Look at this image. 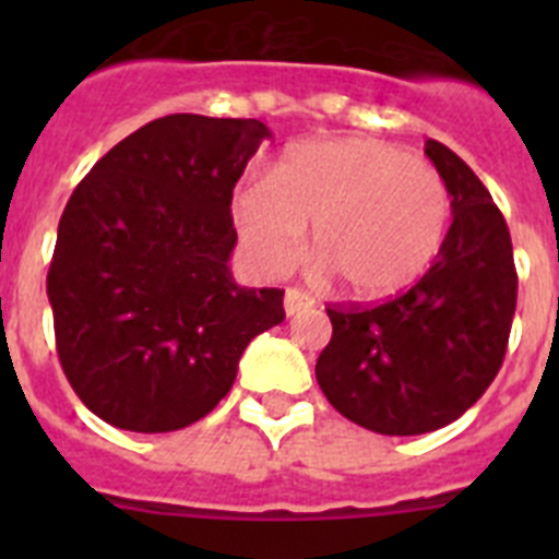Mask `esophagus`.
Segmentation results:
<instances>
[{
	"instance_id": "obj_1",
	"label": "esophagus",
	"mask_w": 559,
	"mask_h": 559,
	"mask_svg": "<svg viewBox=\"0 0 559 559\" xmlns=\"http://www.w3.org/2000/svg\"><path fill=\"white\" fill-rule=\"evenodd\" d=\"M313 305H316L313 296L305 294V290H299V288H288V290H285V313H288V316L299 313V310L313 308Z\"/></svg>"
}]
</instances>
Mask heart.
I'll use <instances>...</instances> for the list:
<instances>
[{"instance_id": "heart-1", "label": "heart", "mask_w": 559, "mask_h": 559, "mask_svg": "<svg viewBox=\"0 0 559 559\" xmlns=\"http://www.w3.org/2000/svg\"><path fill=\"white\" fill-rule=\"evenodd\" d=\"M237 235L269 274L290 269L313 229V260L355 299H386L426 274L442 249L451 199L437 170L378 140L290 147L269 185L231 201Z\"/></svg>"}]
</instances>
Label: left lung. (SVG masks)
Returning a JSON list of instances; mask_svg holds the SVG:
<instances>
[{
  "instance_id": "left-lung-1",
  "label": "left lung",
  "mask_w": 559,
  "mask_h": 559,
  "mask_svg": "<svg viewBox=\"0 0 559 559\" xmlns=\"http://www.w3.org/2000/svg\"><path fill=\"white\" fill-rule=\"evenodd\" d=\"M453 224L431 269L374 308L330 305L333 338L316 360L330 406L386 437L445 428L487 392L507 355L518 302L501 210L451 147L428 140Z\"/></svg>"
}]
</instances>
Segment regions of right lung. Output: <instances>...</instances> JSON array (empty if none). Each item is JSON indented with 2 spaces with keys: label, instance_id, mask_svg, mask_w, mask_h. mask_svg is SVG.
<instances>
[{
  "label": "right lung",
  "instance_id": "add662e5",
  "mask_svg": "<svg viewBox=\"0 0 559 559\" xmlns=\"http://www.w3.org/2000/svg\"><path fill=\"white\" fill-rule=\"evenodd\" d=\"M260 120L167 114L88 170L58 224L47 296L67 380L108 426L199 423L254 335L285 319L280 288L231 280V190Z\"/></svg>",
  "mask_w": 559,
  "mask_h": 559
}]
</instances>
